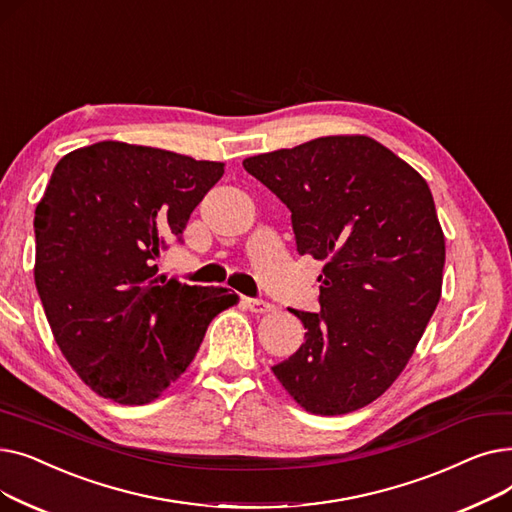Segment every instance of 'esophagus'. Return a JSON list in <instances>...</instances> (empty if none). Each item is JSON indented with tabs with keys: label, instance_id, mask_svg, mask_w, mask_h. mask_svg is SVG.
<instances>
[{
	"label": "esophagus",
	"instance_id": "34e87169",
	"mask_svg": "<svg viewBox=\"0 0 512 512\" xmlns=\"http://www.w3.org/2000/svg\"><path fill=\"white\" fill-rule=\"evenodd\" d=\"M245 305L253 313H267V311L274 309V305L270 301H263V299H245Z\"/></svg>",
	"mask_w": 512,
	"mask_h": 512
}]
</instances>
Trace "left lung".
I'll return each mask as SVG.
<instances>
[{"label": "left lung", "instance_id": "8db88e82", "mask_svg": "<svg viewBox=\"0 0 512 512\" xmlns=\"http://www.w3.org/2000/svg\"><path fill=\"white\" fill-rule=\"evenodd\" d=\"M242 166L290 209L299 255L326 261L319 313L290 309L305 342L272 371L315 415L357 411L405 369L440 301L446 249L429 186L369 137H321Z\"/></svg>", "mask_w": 512, "mask_h": 512}]
</instances>
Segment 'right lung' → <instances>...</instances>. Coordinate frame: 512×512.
I'll list each match as a JSON object with an SVG mask.
<instances>
[{"label": "right lung", "mask_w": 512, "mask_h": 512, "mask_svg": "<svg viewBox=\"0 0 512 512\" xmlns=\"http://www.w3.org/2000/svg\"><path fill=\"white\" fill-rule=\"evenodd\" d=\"M224 174L155 147L103 141L64 155L35 211V284L53 338L91 390L145 405L195 359L228 288L155 278Z\"/></svg>", "instance_id": "add662e5"}]
</instances>
